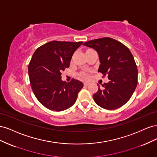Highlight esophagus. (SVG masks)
Returning a JSON list of instances; mask_svg holds the SVG:
<instances>
[{
    "label": "esophagus",
    "instance_id": "esophagus-1",
    "mask_svg": "<svg viewBox=\"0 0 157 157\" xmlns=\"http://www.w3.org/2000/svg\"><path fill=\"white\" fill-rule=\"evenodd\" d=\"M89 82H84V86H88V85H89Z\"/></svg>",
    "mask_w": 157,
    "mask_h": 157
}]
</instances>
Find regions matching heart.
I'll list each match as a JSON object with an SVG mask.
<instances>
[{"instance_id":"b5f03b06","label":"heart","mask_w":157,"mask_h":157,"mask_svg":"<svg viewBox=\"0 0 157 157\" xmlns=\"http://www.w3.org/2000/svg\"><path fill=\"white\" fill-rule=\"evenodd\" d=\"M86 73H82L81 74V76H82V77H86Z\"/></svg>"}]
</instances>
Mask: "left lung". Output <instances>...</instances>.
Returning <instances> with one entry per match:
<instances>
[{"instance_id":"8db88e82","label":"left lung","mask_w":157,"mask_h":157,"mask_svg":"<svg viewBox=\"0 0 157 157\" xmlns=\"http://www.w3.org/2000/svg\"><path fill=\"white\" fill-rule=\"evenodd\" d=\"M83 45L97 51L101 63L98 72L103 76L107 75L110 80L93 95L94 101L108 110L124 105L137 84V65L130 50L119 41L109 37L90 40Z\"/></svg>"}]
</instances>
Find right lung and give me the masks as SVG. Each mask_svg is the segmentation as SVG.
<instances>
[{
	"mask_svg": "<svg viewBox=\"0 0 157 157\" xmlns=\"http://www.w3.org/2000/svg\"><path fill=\"white\" fill-rule=\"evenodd\" d=\"M82 42L51 41L38 48L28 67L31 86L39 101L50 110L62 111L75 103L83 83L61 80V71L68 68L71 58Z\"/></svg>",
	"mask_w": 157,
	"mask_h": 157,
	"instance_id": "obj_1",
	"label": "right lung"
}]
</instances>
